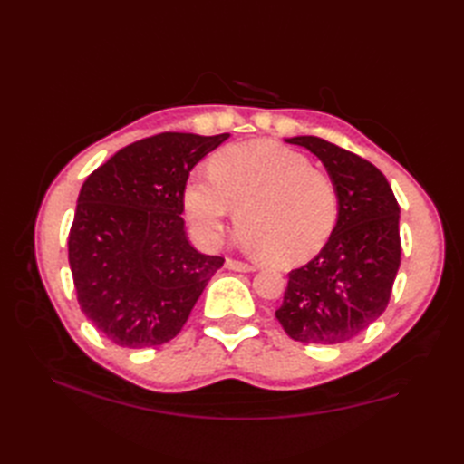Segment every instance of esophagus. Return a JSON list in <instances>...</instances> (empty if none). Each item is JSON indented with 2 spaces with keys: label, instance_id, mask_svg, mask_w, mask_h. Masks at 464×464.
Wrapping results in <instances>:
<instances>
[{
  "label": "esophagus",
  "instance_id": "obj_1",
  "mask_svg": "<svg viewBox=\"0 0 464 464\" xmlns=\"http://www.w3.org/2000/svg\"><path fill=\"white\" fill-rule=\"evenodd\" d=\"M225 265H227V269H231V271H241V273H251V271H255L253 265L243 263V261H235V259H227Z\"/></svg>",
  "mask_w": 464,
  "mask_h": 464
}]
</instances>
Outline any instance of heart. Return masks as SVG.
Wrapping results in <instances>:
<instances>
[{
  "label": "heart",
  "mask_w": 464,
  "mask_h": 464,
  "mask_svg": "<svg viewBox=\"0 0 464 464\" xmlns=\"http://www.w3.org/2000/svg\"><path fill=\"white\" fill-rule=\"evenodd\" d=\"M183 205L203 241L221 239L227 225L237 219L245 247L279 265L314 257L339 217L331 177L311 167L307 155L269 140L217 151L209 175L193 173L187 179Z\"/></svg>",
  "instance_id": "b5f03b06"
}]
</instances>
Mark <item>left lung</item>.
<instances>
[{
    "mask_svg": "<svg viewBox=\"0 0 464 464\" xmlns=\"http://www.w3.org/2000/svg\"><path fill=\"white\" fill-rule=\"evenodd\" d=\"M285 141L319 157L337 187L339 217L317 257L289 273L275 317L295 341L344 343L389 304L401 265L399 203L387 177L362 157L313 135Z\"/></svg>",
    "mask_w": 464,
    "mask_h": 464,
    "instance_id": "1",
    "label": "left lung"
}]
</instances>
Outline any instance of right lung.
<instances>
[{
    "mask_svg": "<svg viewBox=\"0 0 464 464\" xmlns=\"http://www.w3.org/2000/svg\"><path fill=\"white\" fill-rule=\"evenodd\" d=\"M227 137H147L85 179L69 231V267L83 314L120 347L171 341L223 267V257L189 243L181 213L189 171Z\"/></svg>",
    "mask_w": 464,
    "mask_h": 464,
    "instance_id": "add662e5",
    "label": "right lung"
}]
</instances>
